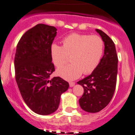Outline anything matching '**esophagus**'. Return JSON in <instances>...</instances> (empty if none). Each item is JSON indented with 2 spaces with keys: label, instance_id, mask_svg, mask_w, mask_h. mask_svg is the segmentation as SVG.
Returning a JSON list of instances; mask_svg holds the SVG:
<instances>
[{
  "label": "esophagus",
  "instance_id": "obj_1",
  "mask_svg": "<svg viewBox=\"0 0 135 135\" xmlns=\"http://www.w3.org/2000/svg\"><path fill=\"white\" fill-rule=\"evenodd\" d=\"M69 84H70V87H74V86L75 85V83H74V82H70V83H69Z\"/></svg>",
  "mask_w": 135,
  "mask_h": 135
}]
</instances>
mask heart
I'll use <instances>...</instances> for the list:
<instances>
[{
    "label": "heart",
    "instance_id": "obj_1",
    "mask_svg": "<svg viewBox=\"0 0 135 135\" xmlns=\"http://www.w3.org/2000/svg\"><path fill=\"white\" fill-rule=\"evenodd\" d=\"M63 46L53 44L50 55L54 65L63 66L71 56L72 64L60 68L56 73L66 80L78 79L83 73L89 74L98 65L103 55L104 42L98 35L72 33L62 40Z\"/></svg>",
    "mask_w": 135,
    "mask_h": 135
}]
</instances>
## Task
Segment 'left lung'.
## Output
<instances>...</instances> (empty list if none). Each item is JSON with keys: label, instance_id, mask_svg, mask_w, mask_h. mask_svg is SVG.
<instances>
[{"label": "left lung", "instance_id": "1", "mask_svg": "<svg viewBox=\"0 0 135 135\" xmlns=\"http://www.w3.org/2000/svg\"><path fill=\"white\" fill-rule=\"evenodd\" d=\"M104 44V55L94 72L77 83L83 86L84 93L79 99L81 109L89 113H98L111 100L117 83V58L113 40L101 30H95Z\"/></svg>", "mask_w": 135, "mask_h": 135}]
</instances>
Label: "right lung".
I'll list each match as a JSON object with an SVG mask.
<instances>
[{
  "instance_id": "obj_1",
  "label": "right lung",
  "mask_w": 135,
  "mask_h": 135,
  "mask_svg": "<svg viewBox=\"0 0 135 135\" xmlns=\"http://www.w3.org/2000/svg\"><path fill=\"white\" fill-rule=\"evenodd\" d=\"M56 35L55 26L38 24L20 38L14 58L16 80L23 100L35 113L56 111L60 97L69 83L60 77L50 79L55 71L50 48Z\"/></svg>"
}]
</instances>
